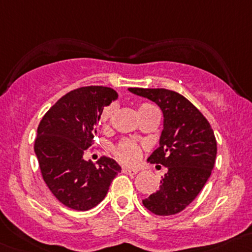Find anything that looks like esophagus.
Instances as JSON below:
<instances>
[{"label":"esophagus","instance_id":"esophagus-1","mask_svg":"<svg viewBox=\"0 0 252 252\" xmlns=\"http://www.w3.org/2000/svg\"><path fill=\"white\" fill-rule=\"evenodd\" d=\"M122 172H123L124 174H129V175H134L138 173V169H133V168H126V167H123L122 168Z\"/></svg>","mask_w":252,"mask_h":252}]
</instances>
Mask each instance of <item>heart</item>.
<instances>
[{
  "instance_id": "1",
  "label": "heart",
  "mask_w": 252,
  "mask_h": 252,
  "mask_svg": "<svg viewBox=\"0 0 252 252\" xmlns=\"http://www.w3.org/2000/svg\"><path fill=\"white\" fill-rule=\"evenodd\" d=\"M155 107L151 106L150 103H140L138 106V113L139 117L145 116L146 113H149L150 111H154ZM114 111V105H110L106 106L102 111H101L100 116H98V124L101 126H107L108 122L111 121V117L113 114ZM116 156L121 159L122 162L128 164H133L136 163V162L140 159L141 157V147L139 146L136 142L131 141V140H123L119 142L118 145L116 146Z\"/></svg>"
}]
</instances>
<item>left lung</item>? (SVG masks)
I'll return each instance as SVG.
<instances>
[{
    "label": "left lung",
    "instance_id": "1",
    "mask_svg": "<svg viewBox=\"0 0 252 252\" xmlns=\"http://www.w3.org/2000/svg\"><path fill=\"white\" fill-rule=\"evenodd\" d=\"M156 103L163 113L159 146L147 158L168 172L159 190L142 200L157 216L179 213L191 204L210 178L217 156V141L207 119L189 100L167 89L129 88Z\"/></svg>",
    "mask_w": 252,
    "mask_h": 252
}]
</instances>
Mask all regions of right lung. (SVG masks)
<instances>
[{"label": "right lung", "instance_id": "1", "mask_svg": "<svg viewBox=\"0 0 252 252\" xmlns=\"http://www.w3.org/2000/svg\"><path fill=\"white\" fill-rule=\"evenodd\" d=\"M118 97L106 86H85L65 94L46 112L37 126L34 150L42 178L56 199L67 207L88 211L107 195L121 172L114 159H84L94 145L98 116Z\"/></svg>", "mask_w": 252, "mask_h": 252}]
</instances>
